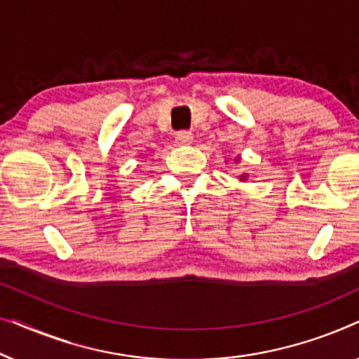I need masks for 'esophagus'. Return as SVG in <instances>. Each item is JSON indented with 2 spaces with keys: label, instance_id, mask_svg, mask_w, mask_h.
I'll return each mask as SVG.
<instances>
[{
  "label": "esophagus",
  "instance_id": "obj_1",
  "mask_svg": "<svg viewBox=\"0 0 359 359\" xmlns=\"http://www.w3.org/2000/svg\"><path fill=\"white\" fill-rule=\"evenodd\" d=\"M175 139L180 145H189L191 142L194 140V134L191 130H180V132H176Z\"/></svg>",
  "mask_w": 359,
  "mask_h": 359
}]
</instances>
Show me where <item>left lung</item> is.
<instances>
[{"label":"left lung","mask_w":359,"mask_h":359,"mask_svg":"<svg viewBox=\"0 0 359 359\" xmlns=\"http://www.w3.org/2000/svg\"><path fill=\"white\" fill-rule=\"evenodd\" d=\"M242 178H245V176H242Z\"/></svg>","instance_id":"obj_1"}]
</instances>
